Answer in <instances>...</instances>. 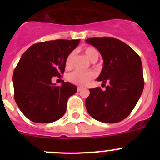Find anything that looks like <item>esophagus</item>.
I'll use <instances>...</instances> for the list:
<instances>
[{"label":"esophagus","instance_id":"1","mask_svg":"<svg viewBox=\"0 0 160 160\" xmlns=\"http://www.w3.org/2000/svg\"><path fill=\"white\" fill-rule=\"evenodd\" d=\"M77 90H78V91H81V90H82V87H78Z\"/></svg>","mask_w":160,"mask_h":160}]
</instances>
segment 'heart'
<instances>
[{"mask_svg": "<svg viewBox=\"0 0 160 160\" xmlns=\"http://www.w3.org/2000/svg\"><path fill=\"white\" fill-rule=\"evenodd\" d=\"M84 53L87 58L91 62H96L99 57V53L96 49L93 47H87L84 49ZM73 53H70L66 59V66L67 68L71 67L73 62ZM94 78V73L92 71H82V70H74L68 74V80L73 84L78 86H86L89 82L91 81Z\"/></svg>", "mask_w": 160, "mask_h": 160, "instance_id": "heart-1", "label": "heart"}]
</instances>
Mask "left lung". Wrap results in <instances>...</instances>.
Masks as SVG:
<instances>
[{"label":"left lung","instance_id":"8db88e82","mask_svg":"<svg viewBox=\"0 0 160 160\" xmlns=\"http://www.w3.org/2000/svg\"><path fill=\"white\" fill-rule=\"evenodd\" d=\"M99 51L103 67L97 81L109 85L106 90L90 89L86 107L94 119L115 123L131 114L144 87L142 62L136 52L122 41L113 38L86 40ZM106 86V85H105Z\"/></svg>","mask_w":160,"mask_h":160}]
</instances>
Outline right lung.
I'll return each instance as SVG.
<instances>
[{
    "instance_id": "add662e5",
    "label": "right lung",
    "mask_w": 160,
    "mask_h": 160,
    "mask_svg": "<svg viewBox=\"0 0 160 160\" xmlns=\"http://www.w3.org/2000/svg\"><path fill=\"white\" fill-rule=\"evenodd\" d=\"M79 42L59 39L39 42L22 54L12 76L14 98L29 120L49 123L64 115L68 98L77 92V87L68 82L57 87L51 79L64 73L66 58Z\"/></svg>"
}]
</instances>
